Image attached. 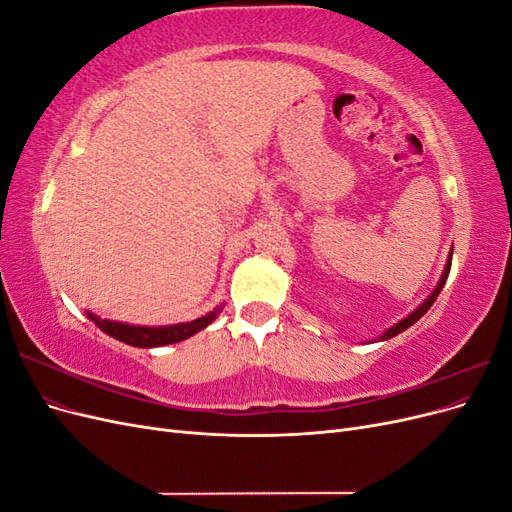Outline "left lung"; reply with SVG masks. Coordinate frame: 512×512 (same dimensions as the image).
<instances>
[{"label": "left lung", "mask_w": 512, "mask_h": 512, "mask_svg": "<svg viewBox=\"0 0 512 512\" xmlns=\"http://www.w3.org/2000/svg\"><path fill=\"white\" fill-rule=\"evenodd\" d=\"M451 260H453V250L448 252V258H446V265H444V271H442V275H440V282L436 284V288H433V292L429 294V297L418 305L412 314H408L404 320H399L397 324H393L391 329H386L382 335H378L376 339H371V342H384V339H391V337H395V335H399L401 331H406L408 327H412V324L421 318L423 314H427V309L433 305V301L438 299V294H440V290L444 288V284H446V277H448V271H451Z\"/></svg>", "instance_id": "1"}]
</instances>
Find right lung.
Here are the masks:
<instances>
[{
  "label": "right lung",
  "mask_w": 512,
  "mask_h": 512,
  "mask_svg": "<svg viewBox=\"0 0 512 512\" xmlns=\"http://www.w3.org/2000/svg\"><path fill=\"white\" fill-rule=\"evenodd\" d=\"M222 309H224V303L218 305L215 309H211V312H207L205 316L196 318V320L179 322V324H166V327H141V324H128V322L100 318V316L91 314V312H85V314L91 322L96 324L100 331L119 339V342H123V344L134 346V348H160V346L183 342V339H188V337L196 335L198 331L207 329L209 324L220 316Z\"/></svg>",
  "instance_id": "add662e5"
}]
</instances>
